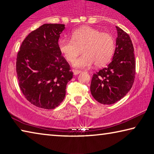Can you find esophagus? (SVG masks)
<instances>
[{
    "mask_svg": "<svg viewBox=\"0 0 154 154\" xmlns=\"http://www.w3.org/2000/svg\"><path fill=\"white\" fill-rule=\"evenodd\" d=\"M72 71H73V73H74V75H78V74H79L81 72V71H78V70H72Z\"/></svg>",
    "mask_w": 154,
    "mask_h": 154,
    "instance_id": "esophagus-1",
    "label": "esophagus"
}]
</instances>
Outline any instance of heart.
<instances>
[{
    "label": "heart",
    "instance_id": "b5f03b06",
    "mask_svg": "<svg viewBox=\"0 0 154 154\" xmlns=\"http://www.w3.org/2000/svg\"><path fill=\"white\" fill-rule=\"evenodd\" d=\"M71 38L62 37L58 48L68 62H72L80 53L84 54L72 62L75 68H88L93 63L102 66L111 60L115 50V39L110 33L84 26L72 31Z\"/></svg>",
    "mask_w": 154,
    "mask_h": 154
}]
</instances>
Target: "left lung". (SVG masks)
I'll return each mask as SVG.
<instances>
[{"instance_id":"1","label":"left lung","mask_w":154,"mask_h":154,"mask_svg":"<svg viewBox=\"0 0 154 154\" xmlns=\"http://www.w3.org/2000/svg\"><path fill=\"white\" fill-rule=\"evenodd\" d=\"M118 37L112 61L94 73L91 94L96 101L111 105L126 95L133 85L136 72L134 48L128 34L116 26Z\"/></svg>"}]
</instances>
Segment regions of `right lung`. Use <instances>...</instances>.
<instances>
[{"instance_id":"obj_1","label":"right lung","mask_w":154,"mask_h":154,"mask_svg":"<svg viewBox=\"0 0 154 154\" xmlns=\"http://www.w3.org/2000/svg\"><path fill=\"white\" fill-rule=\"evenodd\" d=\"M64 24H45L23 41L17 52L16 72L21 91L38 107L53 109L65 97L73 72L58 48Z\"/></svg>"}]
</instances>
